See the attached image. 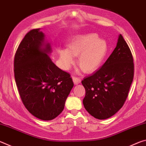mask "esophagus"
Here are the masks:
<instances>
[{"mask_svg":"<svg viewBox=\"0 0 146 146\" xmlns=\"http://www.w3.org/2000/svg\"><path fill=\"white\" fill-rule=\"evenodd\" d=\"M72 78H73V81L75 84H79L81 82L80 78L79 77H76V76H73Z\"/></svg>","mask_w":146,"mask_h":146,"instance_id":"obj_1","label":"esophagus"}]
</instances>
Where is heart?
I'll list each match as a JSON object with an SVG mask.
<instances>
[{
    "instance_id": "1",
    "label": "heart",
    "mask_w": 146,
    "mask_h": 146,
    "mask_svg": "<svg viewBox=\"0 0 146 146\" xmlns=\"http://www.w3.org/2000/svg\"><path fill=\"white\" fill-rule=\"evenodd\" d=\"M108 52V44L96 34H86L73 38L68 49L58 48V53L64 68L68 70L78 56L77 63L86 73H92L99 68Z\"/></svg>"
}]
</instances>
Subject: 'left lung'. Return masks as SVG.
<instances>
[{
  "instance_id": "left-lung-1",
  "label": "left lung",
  "mask_w": 146,
  "mask_h": 146,
  "mask_svg": "<svg viewBox=\"0 0 146 146\" xmlns=\"http://www.w3.org/2000/svg\"><path fill=\"white\" fill-rule=\"evenodd\" d=\"M134 76L131 52L122 35L110 57L99 70L82 81L86 90L83 104L97 119L108 118L122 107Z\"/></svg>"
}]
</instances>
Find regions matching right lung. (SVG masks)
Returning a JSON list of instances; mask_svg holds the SVG:
<instances>
[{"label":"right lung","instance_id":"add662e5","mask_svg":"<svg viewBox=\"0 0 146 146\" xmlns=\"http://www.w3.org/2000/svg\"><path fill=\"white\" fill-rule=\"evenodd\" d=\"M50 44L40 29L29 31L17 48L14 73L20 97L34 117L51 120L62 111L73 87L68 73L58 68L49 57Z\"/></svg>","mask_w":146,"mask_h":146}]
</instances>
